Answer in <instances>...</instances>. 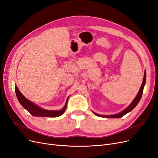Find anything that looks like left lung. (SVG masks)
<instances>
[{
    "mask_svg": "<svg viewBox=\"0 0 158 158\" xmlns=\"http://www.w3.org/2000/svg\"><path fill=\"white\" fill-rule=\"evenodd\" d=\"M146 84V71H144V80H143V82L142 84L140 87V89L139 90V92H138L137 95L136 96V98L134 99V100L132 101V102L129 105V106L127 107L125 110H123V111H121V113H117L116 114H112V115H103V114H99L98 113H95L94 111H92L94 113V114H95V115L99 116V117H105V118H121L122 117H123L125 114H126L127 113L131 112L132 110L135 108L137 104L139 103L140 100L142 98V95L143 94V89H144V85Z\"/></svg>",
    "mask_w": 158,
    "mask_h": 158,
    "instance_id": "1",
    "label": "left lung"
}]
</instances>
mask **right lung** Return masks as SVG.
I'll use <instances>...</instances> for the list:
<instances>
[{
	"instance_id": "right-lung-1",
	"label": "right lung",
	"mask_w": 158,
	"mask_h": 158,
	"mask_svg": "<svg viewBox=\"0 0 158 158\" xmlns=\"http://www.w3.org/2000/svg\"><path fill=\"white\" fill-rule=\"evenodd\" d=\"M15 92L16 94V97L18 98V102L22 105V107L26 109L27 111L29 112L31 115L34 117H57L60 116L61 114H63L67 106L68 99L69 98V96L66 99V103L63 108L60 111H51V110H47V109H44L41 108L40 107L37 106V105L33 103V102L29 101L27 99H26L22 94L20 92V90L18 89V87L15 85Z\"/></svg>"
}]
</instances>
